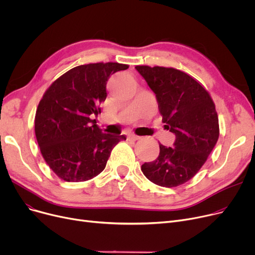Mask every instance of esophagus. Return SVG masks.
I'll return each mask as SVG.
<instances>
[{"mask_svg": "<svg viewBox=\"0 0 255 255\" xmlns=\"http://www.w3.org/2000/svg\"><path fill=\"white\" fill-rule=\"evenodd\" d=\"M140 137L139 136H137V135H135V134H128L127 135V139L128 140H132V141H135V140H137V139H139Z\"/></svg>", "mask_w": 255, "mask_h": 255, "instance_id": "esophagus-1", "label": "esophagus"}]
</instances>
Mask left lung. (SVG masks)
Returning a JSON list of instances; mask_svg holds the SVG:
<instances>
[{
    "instance_id": "8db88e82",
    "label": "left lung",
    "mask_w": 255,
    "mask_h": 255,
    "mask_svg": "<svg viewBox=\"0 0 255 255\" xmlns=\"http://www.w3.org/2000/svg\"><path fill=\"white\" fill-rule=\"evenodd\" d=\"M155 93L165 129L176 135L172 148L159 144L156 160L141 165L143 175L161 187L192 179L219 137L218 116L209 92L196 79L169 67L136 66Z\"/></svg>"
}]
</instances>
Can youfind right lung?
Returning <instances> with one entry per match:
<instances>
[{"mask_svg":"<svg viewBox=\"0 0 255 255\" xmlns=\"http://www.w3.org/2000/svg\"><path fill=\"white\" fill-rule=\"evenodd\" d=\"M119 63L76 66L60 76L40 100L35 134L47 165L66 182H84L105 168L114 146L125 135L103 133L96 120L111 74L128 69Z\"/></svg>","mask_w":255,"mask_h":255,"instance_id":"obj_1","label":"right lung"}]
</instances>
